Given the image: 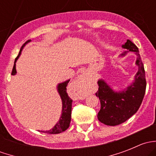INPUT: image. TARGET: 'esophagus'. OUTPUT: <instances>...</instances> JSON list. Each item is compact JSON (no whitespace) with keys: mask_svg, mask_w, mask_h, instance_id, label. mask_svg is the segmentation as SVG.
Segmentation results:
<instances>
[{"mask_svg":"<svg viewBox=\"0 0 156 156\" xmlns=\"http://www.w3.org/2000/svg\"><path fill=\"white\" fill-rule=\"evenodd\" d=\"M78 82L79 83L80 85L83 87H87V86L88 85V84L90 83L88 78L86 76H84V75H81V76L78 78Z\"/></svg>","mask_w":156,"mask_h":156,"instance_id":"esophagus-1","label":"esophagus"}]
</instances>
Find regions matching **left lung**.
<instances>
[{
    "label": "left lung",
    "instance_id": "obj_1",
    "mask_svg": "<svg viewBox=\"0 0 156 156\" xmlns=\"http://www.w3.org/2000/svg\"><path fill=\"white\" fill-rule=\"evenodd\" d=\"M122 48L136 53V64L139 69L131 85L119 92H115L103 80L98 81L99 89L96 96L99 97L101 106L97 118L101 123L109 126L120 125L134 115L139 109L146 92L145 70L137 47L127 40ZM126 53L125 52L121 56H125Z\"/></svg>",
    "mask_w": 156,
    "mask_h": 156
}]
</instances>
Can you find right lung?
<instances>
[{
    "instance_id": "right-lung-1",
    "label": "right lung",
    "mask_w": 156,
    "mask_h": 156,
    "mask_svg": "<svg viewBox=\"0 0 156 156\" xmlns=\"http://www.w3.org/2000/svg\"><path fill=\"white\" fill-rule=\"evenodd\" d=\"M31 41V40H28L22 46L21 50H20L19 55L17 56V57L15 59V62H14L13 68L12 70V75H14L16 74V62L18 59L19 56L21 54L22 49L23 48V47L25 46V44H26L27 43ZM70 80L65 81V82H62L61 84H59L57 86V90L58 92H59V95H60L61 99H62V115H61L60 119H59V122L56 124L54 127L50 130H46V131H42L44 133H50V134H56V133H62V132L65 131L66 129H68L70 125L71 122V113H72V100L68 96L66 91V87L68 85V83L69 82Z\"/></svg>"
}]
</instances>
